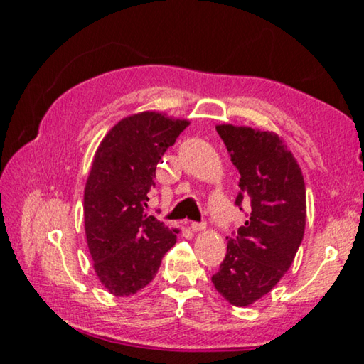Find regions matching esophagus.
<instances>
[{"label":"esophagus","mask_w":364,"mask_h":364,"mask_svg":"<svg viewBox=\"0 0 364 364\" xmlns=\"http://www.w3.org/2000/svg\"><path fill=\"white\" fill-rule=\"evenodd\" d=\"M205 228H207V225H205V223H196V221H194V223H191V230H193L194 232L204 231Z\"/></svg>","instance_id":"34e87169"}]
</instances>
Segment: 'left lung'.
Returning <instances> with one entry per match:
<instances>
[{"label":"left lung","instance_id":"8db88e82","mask_svg":"<svg viewBox=\"0 0 364 364\" xmlns=\"http://www.w3.org/2000/svg\"><path fill=\"white\" fill-rule=\"evenodd\" d=\"M217 132L241 173L236 205L250 202L252 212L236 236L226 237V257L212 282L231 305L249 306L271 292L297 254L306 221L305 181L276 133L231 123Z\"/></svg>","mask_w":364,"mask_h":364}]
</instances>
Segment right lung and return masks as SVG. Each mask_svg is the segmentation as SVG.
<instances>
[{
    "label": "right lung",
    "instance_id": "obj_1",
    "mask_svg": "<svg viewBox=\"0 0 364 364\" xmlns=\"http://www.w3.org/2000/svg\"><path fill=\"white\" fill-rule=\"evenodd\" d=\"M188 125L146 110L117 122L97 146L85 184V234L97 279L115 297L149 284L176 242L175 230L144 208L159 160Z\"/></svg>",
    "mask_w": 364,
    "mask_h": 364
}]
</instances>
